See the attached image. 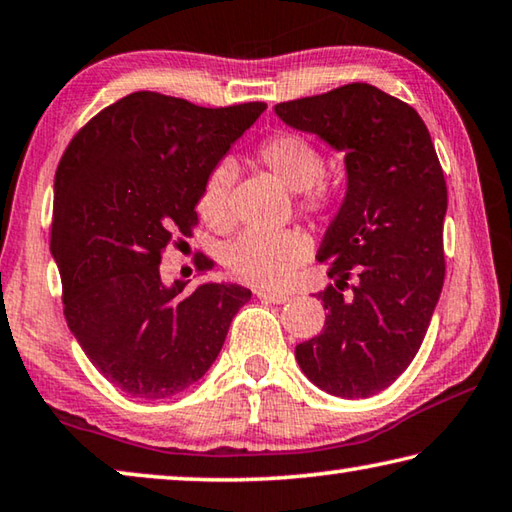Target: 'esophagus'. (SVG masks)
I'll use <instances>...</instances> for the list:
<instances>
[{
  "label": "esophagus",
  "instance_id": "1",
  "mask_svg": "<svg viewBox=\"0 0 512 512\" xmlns=\"http://www.w3.org/2000/svg\"><path fill=\"white\" fill-rule=\"evenodd\" d=\"M257 298L259 300H266V302H273V305H284V302H289V293H282V291H257Z\"/></svg>",
  "mask_w": 512,
  "mask_h": 512
}]
</instances>
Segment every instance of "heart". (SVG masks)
I'll use <instances>...</instances> for the list:
<instances>
[{"instance_id": "b5f03b06", "label": "heart", "mask_w": 512, "mask_h": 512, "mask_svg": "<svg viewBox=\"0 0 512 512\" xmlns=\"http://www.w3.org/2000/svg\"><path fill=\"white\" fill-rule=\"evenodd\" d=\"M257 162L280 183L298 192L300 210L325 214L334 203V189L323 178L325 160L307 137L293 131H277L264 137L255 151ZM235 169L228 162L216 164L207 173L198 194V214L216 230L230 228V192ZM309 241L300 230H248L223 250V264L232 277L250 287L280 289L305 262Z\"/></svg>"}]
</instances>
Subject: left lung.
<instances>
[{"label": "left lung", "mask_w": 512, "mask_h": 512, "mask_svg": "<svg viewBox=\"0 0 512 512\" xmlns=\"http://www.w3.org/2000/svg\"><path fill=\"white\" fill-rule=\"evenodd\" d=\"M275 115L345 153L348 176L316 257L334 277L316 296L325 327L296 345L298 366L329 395L370 397L409 368L443 291V169L418 112L375 85L277 103Z\"/></svg>", "instance_id": "8db88e82"}]
</instances>
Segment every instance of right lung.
<instances>
[{"label": "right lung", "instance_id": "add662e5", "mask_svg": "<svg viewBox=\"0 0 512 512\" xmlns=\"http://www.w3.org/2000/svg\"><path fill=\"white\" fill-rule=\"evenodd\" d=\"M264 110L133 92L92 117L60 158L51 255L65 318L92 366L126 395L162 400L196 384L250 300L235 282H203L185 296L187 282H162L160 259L176 235H192L207 173Z\"/></svg>", "mask_w": 512, "mask_h": 512}]
</instances>
